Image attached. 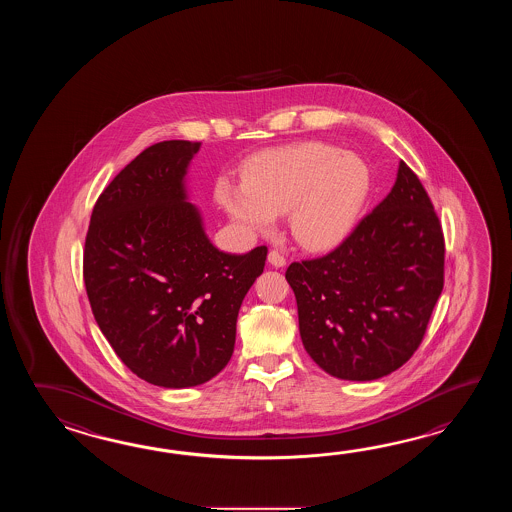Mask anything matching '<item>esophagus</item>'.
I'll list each match as a JSON object with an SVG mask.
<instances>
[{
  "instance_id": "34e87169",
  "label": "esophagus",
  "mask_w": 512,
  "mask_h": 512,
  "mask_svg": "<svg viewBox=\"0 0 512 512\" xmlns=\"http://www.w3.org/2000/svg\"><path fill=\"white\" fill-rule=\"evenodd\" d=\"M267 260H269V263H271L272 267H276V269H280V267H283V265H285V256H283L282 252H269Z\"/></svg>"
}]
</instances>
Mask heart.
Wrapping results in <instances>:
<instances>
[{"instance_id": "b5f03b06", "label": "heart", "mask_w": 512, "mask_h": 512, "mask_svg": "<svg viewBox=\"0 0 512 512\" xmlns=\"http://www.w3.org/2000/svg\"><path fill=\"white\" fill-rule=\"evenodd\" d=\"M370 192V168L357 155L326 142H304L254 159L245 185L221 181L218 201L251 230H269L276 214L291 212L298 243L326 251L355 229Z\"/></svg>"}]
</instances>
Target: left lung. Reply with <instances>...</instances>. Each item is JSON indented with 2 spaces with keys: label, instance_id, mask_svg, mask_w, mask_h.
Segmentation results:
<instances>
[{
  "label": "left lung",
  "instance_id": "left-lung-1",
  "mask_svg": "<svg viewBox=\"0 0 512 512\" xmlns=\"http://www.w3.org/2000/svg\"><path fill=\"white\" fill-rule=\"evenodd\" d=\"M285 278L305 351L326 373L375 381L408 362L445 283L441 221L410 166L335 251L294 261Z\"/></svg>",
  "mask_w": 512,
  "mask_h": 512
}]
</instances>
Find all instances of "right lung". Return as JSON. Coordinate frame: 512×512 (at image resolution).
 <instances>
[{"mask_svg": "<svg viewBox=\"0 0 512 512\" xmlns=\"http://www.w3.org/2000/svg\"><path fill=\"white\" fill-rule=\"evenodd\" d=\"M201 142L139 153L98 196L84 247V283L100 331L142 381L188 388L229 364L241 302L267 247L216 249L186 201Z\"/></svg>", "mask_w": 512, "mask_h": 512, "instance_id": "right-lung-1", "label": "right lung"}]
</instances>
